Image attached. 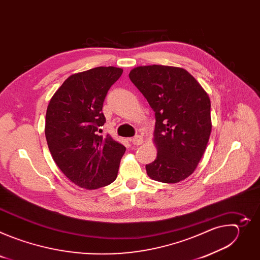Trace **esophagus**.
<instances>
[{"label": "esophagus", "mask_w": 260, "mask_h": 260, "mask_svg": "<svg viewBox=\"0 0 260 260\" xmlns=\"http://www.w3.org/2000/svg\"><path fill=\"white\" fill-rule=\"evenodd\" d=\"M132 143L134 144V145H141L142 143H143V138L141 137V136H135L134 138H132Z\"/></svg>", "instance_id": "esophagus-1"}]
</instances>
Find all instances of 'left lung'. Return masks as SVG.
<instances>
[{
    "mask_svg": "<svg viewBox=\"0 0 260 260\" xmlns=\"http://www.w3.org/2000/svg\"><path fill=\"white\" fill-rule=\"evenodd\" d=\"M129 79L155 112L154 143L157 156L146 165L148 176L162 183H178L198 167L210 138L211 102L186 70L142 66Z\"/></svg>",
    "mask_w": 260,
    "mask_h": 260,
    "instance_id": "8db88e82",
    "label": "left lung"
}]
</instances>
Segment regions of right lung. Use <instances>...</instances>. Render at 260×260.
<instances>
[{"label": "right lung", "instance_id": "right-lung-1", "mask_svg": "<svg viewBox=\"0 0 260 260\" xmlns=\"http://www.w3.org/2000/svg\"><path fill=\"white\" fill-rule=\"evenodd\" d=\"M123 70L98 67L71 75L51 98L45 136L53 160L77 186L96 189L112 183L125 147L109 135L102 112L108 90Z\"/></svg>", "mask_w": 260, "mask_h": 260}]
</instances>
